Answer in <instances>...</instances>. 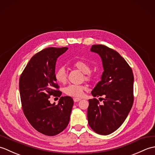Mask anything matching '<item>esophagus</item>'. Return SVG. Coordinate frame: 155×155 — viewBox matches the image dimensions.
<instances>
[{
    "instance_id": "esophagus-1",
    "label": "esophagus",
    "mask_w": 155,
    "mask_h": 155,
    "mask_svg": "<svg viewBox=\"0 0 155 155\" xmlns=\"http://www.w3.org/2000/svg\"><path fill=\"white\" fill-rule=\"evenodd\" d=\"M81 99V98H73V101H74V102H78V101H80Z\"/></svg>"
}]
</instances>
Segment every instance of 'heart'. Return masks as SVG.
Instances as JSON below:
<instances>
[{"instance_id": "obj_1", "label": "heart", "mask_w": 155, "mask_h": 155, "mask_svg": "<svg viewBox=\"0 0 155 155\" xmlns=\"http://www.w3.org/2000/svg\"><path fill=\"white\" fill-rule=\"evenodd\" d=\"M73 67L83 72L84 74V79L87 81H91L93 78V74L91 71V67L88 62L83 60H78L73 62ZM55 79L60 83H64L67 79V72L64 67H59L54 72ZM87 87L83 84H69L64 88V93L68 96L80 98L84 93Z\"/></svg>"}]
</instances>
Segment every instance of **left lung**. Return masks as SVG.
Masks as SVG:
<instances>
[{
  "mask_svg": "<svg viewBox=\"0 0 155 155\" xmlns=\"http://www.w3.org/2000/svg\"><path fill=\"white\" fill-rule=\"evenodd\" d=\"M91 51L101 56L104 67L101 81L91 93L104 98H100L103 104L96 98L88 100V123L95 133L107 135L121 126L133 107L134 76L131 67L116 51L103 45H93Z\"/></svg>",
  "mask_w": 155,
  "mask_h": 155,
  "instance_id": "1",
  "label": "left lung"
}]
</instances>
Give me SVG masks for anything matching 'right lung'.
<instances>
[{
  "label": "right lung",
  "instance_id": "1",
  "mask_svg": "<svg viewBox=\"0 0 155 155\" xmlns=\"http://www.w3.org/2000/svg\"><path fill=\"white\" fill-rule=\"evenodd\" d=\"M67 47L45 48L35 54L19 78L22 108L35 129L47 136H54L68 126L74 102L71 97H61L59 103L51 104V95L61 97L62 92L54 77L58 57Z\"/></svg>",
  "mask_w": 155,
  "mask_h": 155
}]
</instances>
